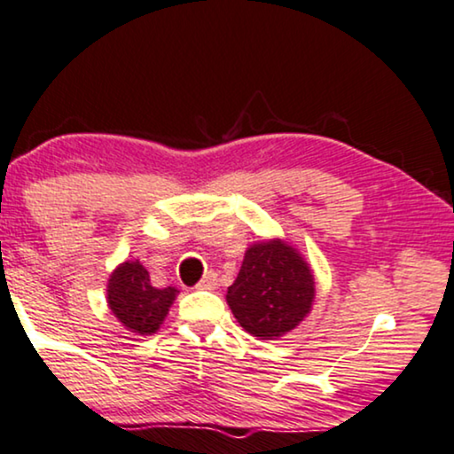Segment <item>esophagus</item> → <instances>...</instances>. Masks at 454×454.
I'll return each mask as SVG.
<instances>
[{"label":"esophagus","instance_id":"esophagus-1","mask_svg":"<svg viewBox=\"0 0 454 454\" xmlns=\"http://www.w3.org/2000/svg\"><path fill=\"white\" fill-rule=\"evenodd\" d=\"M198 288H200V290H215V288H216V273H215V271L206 273V276L200 279Z\"/></svg>","mask_w":454,"mask_h":454}]
</instances>
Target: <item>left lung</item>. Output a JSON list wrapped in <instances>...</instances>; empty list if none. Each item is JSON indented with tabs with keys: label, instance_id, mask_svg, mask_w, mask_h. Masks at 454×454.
<instances>
[{
	"label": "left lung",
	"instance_id": "8db88e82",
	"mask_svg": "<svg viewBox=\"0 0 454 454\" xmlns=\"http://www.w3.org/2000/svg\"><path fill=\"white\" fill-rule=\"evenodd\" d=\"M225 299L246 333L271 340L288 334L309 316L316 278L293 244L279 238L262 239L248 246Z\"/></svg>",
	"mask_w": 454,
	"mask_h": 454
}]
</instances>
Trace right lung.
<instances>
[{
  "label": "right lung",
  "mask_w": 454,
  "mask_h": 454,
  "mask_svg": "<svg viewBox=\"0 0 454 454\" xmlns=\"http://www.w3.org/2000/svg\"><path fill=\"white\" fill-rule=\"evenodd\" d=\"M175 286H151L149 271L141 261H124L111 271L107 282V305L117 322L134 334H153L164 324L175 303Z\"/></svg>",
  "instance_id": "1"
}]
</instances>
